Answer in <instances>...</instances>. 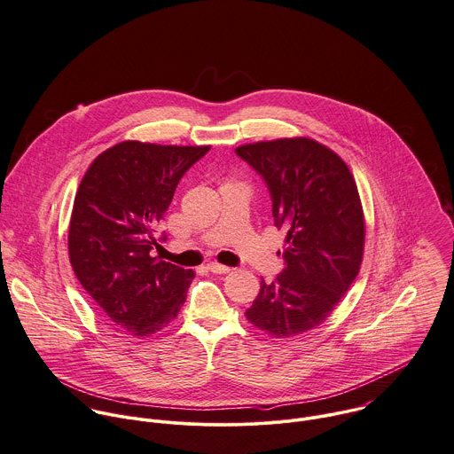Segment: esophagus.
<instances>
[{
    "label": "esophagus",
    "instance_id": "34e87169",
    "mask_svg": "<svg viewBox=\"0 0 454 454\" xmlns=\"http://www.w3.org/2000/svg\"><path fill=\"white\" fill-rule=\"evenodd\" d=\"M207 267H208V270H210V272H214V274H228V272L231 270L230 267H226V265H221V263H215V262L208 263Z\"/></svg>",
    "mask_w": 454,
    "mask_h": 454
}]
</instances>
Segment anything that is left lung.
Returning a JSON list of instances; mask_svg holds the SVG:
<instances>
[{
	"instance_id": "left-lung-1",
	"label": "left lung",
	"mask_w": 454,
	"mask_h": 454,
	"mask_svg": "<svg viewBox=\"0 0 454 454\" xmlns=\"http://www.w3.org/2000/svg\"><path fill=\"white\" fill-rule=\"evenodd\" d=\"M237 155L265 180L272 215L286 231L285 269L262 281L246 318L274 338L320 325L359 274L364 214L345 160L309 137L242 145Z\"/></svg>"
}]
</instances>
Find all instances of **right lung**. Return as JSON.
Segmentation results:
<instances>
[{"label": "right lung", "mask_w": 454, "mask_h": 454, "mask_svg": "<svg viewBox=\"0 0 454 454\" xmlns=\"http://www.w3.org/2000/svg\"><path fill=\"white\" fill-rule=\"evenodd\" d=\"M208 150L121 141L84 173L72 207L68 258L81 286L118 331L155 334L185 302L194 270L150 251L180 178Z\"/></svg>", "instance_id": "1"}]
</instances>
